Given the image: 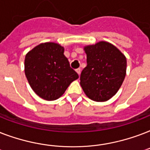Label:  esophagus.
I'll return each mask as SVG.
<instances>
[{
    "mask_svg": "<svg viewBox=\"0 0 150 150\" xmlns=\"http://www.w3.org/2000/svg\"><path fill=\"white\" fill-rule=\"evenodd\" d=\"M81 68H77V69H76V72L78 73V75H80V74H81Z\"/></svg>",
    "mask_w": 150,
    "mask_h": 150,
    "instance_id": "esophagus-1",
    "label": "esophagus"
}]
</instances>
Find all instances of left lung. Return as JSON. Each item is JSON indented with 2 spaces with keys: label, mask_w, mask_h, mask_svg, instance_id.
I'll list each match as a JSON object with an SVG mask.
<instances>
[{
  "label": "left lung",
  "mask_w": 150,
  "mask_h": 150,
  "mask_svg": "<svg viewBox=\"0 0 150 150\" xmlns=\"http://www.w3.org/2000/svg\"><path fill=\"white\" fill-rule=\"evenodd\" d=\"M87 66L80 76V85L90 100L105 102L113 97L126 75L125 56L111 43L100 41L84 47Z\"/></svg>",
  "instance_id": "1"
}]
</instances>
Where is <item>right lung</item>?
I'll return each instance as SVG.
<instances>
[{"label": "right lung", "instance_id": "1", "mask_svg": "<svg viewBox=\"0 0 150 150\" xmlns=\"http://www.w3.org/2000/svg\"><path fill=\"white\" fill-rule=\"evenodd\" d=\"M60 44L47 42L32 49L25 57V74L30 86L40 98H60L79 75L70 67Z\"/></svg>", "mask_w": 150, "mask_h": 150}]
</instances>
